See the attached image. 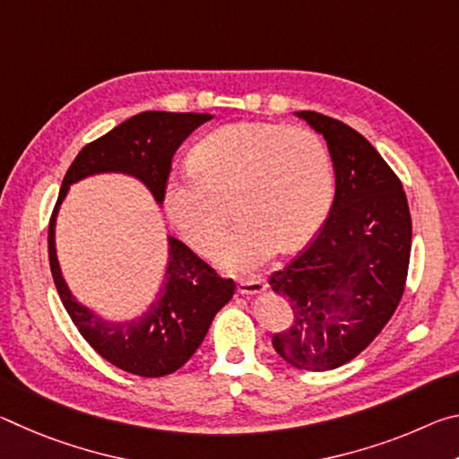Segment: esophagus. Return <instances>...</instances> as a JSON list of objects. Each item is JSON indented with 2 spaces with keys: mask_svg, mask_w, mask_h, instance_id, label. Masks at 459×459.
Instances as JSON below:
<instances>
[{
  "mask_svg": "<svg viewBox=\"0 0 459 459\" xmlns=\"http://www.w3.org/2000/svg\"><path fill=\"white\" fill-rule=\"evenodd\" d=\"M267 290V283L265 279L261 277H253V279H240L237 283V291L240 295H255V293H261Z\"/></svg>",
  "mask_w": 459,
  "mask_h": 459,
  "instance_id": "obj_1",
  "label": "esophagus"
}]
</instances>
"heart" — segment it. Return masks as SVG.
I'll list each match as a JSON object with an SVG mask.
<instances>
[{
	"label": "heart",
	"mask_w": 459,
	"mask_h": 459,
	"mask_svg": "<svg viewBox=\"0 0 459 459\" xmlns=\"http://www.w3.org/2000/svg\"><path fill=\"white\" fill-rule=\"evenodd\" d=\"M190 172L172 174L164 206L186 243L212 255L227 235L232 212L240 221L224 243V269L247 273L279 247L307 245L330 214L336 178L324 139L283 123H232L192 147Z\"/></svg>",
	"instance_id": "1"
}]
</instances>
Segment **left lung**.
<instances>
[{"instance_id":"left-lung-1","label":"left lung","mask_w":459,"mask_h":459,"mask_svg":"<svg viewBox=\"0 0 459 459\" xmlns=\"http://www.w3.org/2000/svg\"><path fill=\"white\" fill-rule=\"evenodd\" d=\"M328 142L336 194L322 229L269 285L293 312L273 333L275 352L295 368L330 370L375 340L405 291L411 212L399 176L367 137L316 111H299Z\"/></svg>"}]
</instances>
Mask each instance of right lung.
I'll use <instances>...</instances> for the list:
<instances>
[{"label": "right lung", "mask_w": 459, "mask_h": 459, "mask_svg": "<svg viewBox=\"0 0 459 459\" xmlns=\"http://www.w3.org/2000/svg\"><path fill=\"white\" fill-rule=\"evenodd\" d=\"M208 119H212V115L145 111L123 121L103 137L84 145L76 155L62 180L50 216L48 257L62 306L92 351L131 375L155 378L182 368L202 344L216 312L232 298L235 281L221 277L192 248L169 237L164 287L152 307L134 322H103L73 298L62 279L54 248V216L68 186L100 172L135 176L152 190L155 200L161 202L176 150Z\"/></svg>", "instance_id": "1"}]
</instances>
